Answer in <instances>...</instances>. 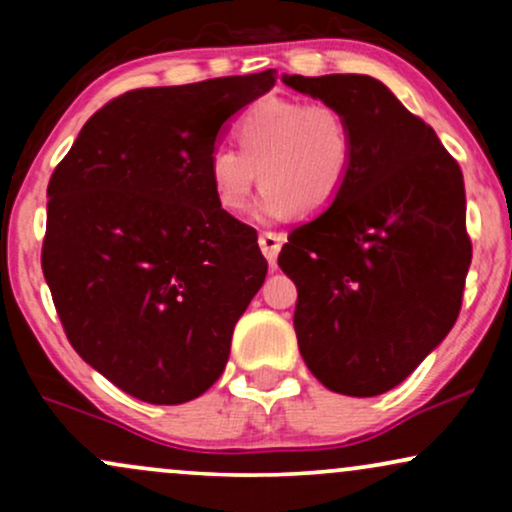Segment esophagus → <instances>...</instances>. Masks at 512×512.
Instances as JSON below:
<instances>
[{"label": "esophagus", "mask_w": 512, "mask_h": 512, "mask_svg": "<svg viewBox=\"0 0 512 512\" xmlns=\"http://www.w3.org/2000/svg\"><path fill=\"white\" fill-rule=\"evenodd\" d=\"M281 245H284V236L279 233H260V250L272 267H276V255H279Z\"/></svg>", "instance_id": "obj_1"}]
</instances>
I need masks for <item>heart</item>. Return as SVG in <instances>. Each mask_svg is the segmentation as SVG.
Wrapping results in <instances>:
<instances>
[{
	"label": "heart",
	"instance_id": "b5f03b06",
	"mask_svg": "<svg viewBox=\"0 0 512 512\" xmlns=\"http://www.w3.org/2000/svg\"><path fill=\"white\" fill-rule=\"evenodd\" d=\"M240 149L216 146L209 180L216 202L228 211L248 207L257 173L264 185L255 219L279 221L301 211H325L342 192L354 161V129L330 103L264 98L238 122Z\"/></svg>",
	"mask_w": 512,
	"mask_h": 512
}]
</instances>
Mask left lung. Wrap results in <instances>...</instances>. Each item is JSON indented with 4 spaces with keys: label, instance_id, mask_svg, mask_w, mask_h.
<instances>
[{
    "label": "left lung",
    "instance_id": "1",
    "mask_svg": "<svg viewBox=\"0 0 512 512\" xmlns=\"http://www.w3.org/2000/svg\"><path fill=\"white\" fill-rule=\"evenodd\" d=\"M354 129L342 192L293 228L279 267L296 284L305 366L349 397L397 387L460 315L472 243L462 170L431 127L366 74L281 76Z\"/></svg>",
    "mask_w": 512,
    "mask_h": 512
}]
</instances>
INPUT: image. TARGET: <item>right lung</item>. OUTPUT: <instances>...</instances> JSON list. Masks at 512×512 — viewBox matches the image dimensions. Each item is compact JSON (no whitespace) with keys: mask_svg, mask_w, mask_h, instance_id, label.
<instances>
[{"mask_svg":"<svg viewBox=\"0 0 512 512\" xmlns=\"http://www.w3.org/2000/svg\"><path fill=\"white\" fill-rule=\"evenodd\" d=\"M274 74L129 91L81 127L52 173L43 274L64 332L142 402L207 392L264 284L257 231L216 202L209 156Z\"/></svg>","mask_w":512,"mask_h":512,"instance_id":"obj_1","label":"right lung"}]
</instances>
